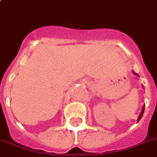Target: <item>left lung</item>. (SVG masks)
I'll return each instance as SVG.
<instances>
[{"label":"left lung","mask_w":157,"mask_h":157,"mask_svg":"<svg viewBox=\"0 0 157 157\" xmlns=\"http://www.w3.org/2000/svg\"><path fill=\"white\" fill-rule=\"evenodd\" d=\"M133 73L135 74V75H137V76H138V75H137V74H136V73H135V72H134V71H133ZM143 113H144V106H143V109H142V112H141V114H140V116H139V117H138L137 122H139V121H140V120H141V118H142V117H143Z\"/></svg>","instance_id":"1"}]
</instances>
